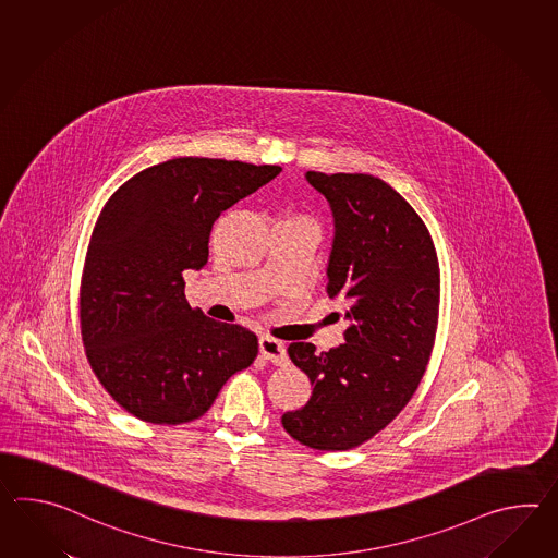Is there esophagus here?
Returning a JSON list of instances; mask_svg holds the SVG:
<instances>
[{"label":"esophagus","instance_id":"1","mask_svg":"<svg viewBox=\"0 0 558 558\" xmlns=\"http://www.w3.org/2000/svg\"><path fill=\"white\" fill-rule=\"evenodd\" d=\"M258 347H260V354L266 360H270L272 364H278V366H282L288 362V356H286V348L280 340H276V338H270V336H262L260 342H258Z\"/></svg>","mask_w":558,"mask_h":558}]
</instances>
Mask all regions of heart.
I'll return each instance as SVG.
<instances>
[{
  "label": "heart",
  "instance_id": "1",
  "mask_svg": "<svg viewBox=\"0 0 558 558\" xmlns=\"http://www.w3.org/2000/svg\"><path fill=\"white\" fill-rule=\"evenodd\" d=\"M284 220H292V222L308 223V226H314V223L310 222L306 216H300V214H294V216H290V218H284Z\"/></svg>",
  "mask_w": 558,
  "mask_h": 558
}]
</instances>
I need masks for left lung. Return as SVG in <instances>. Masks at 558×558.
Instances as JSON below:
<instances>
[{
	"label": "left lung",
	"instance_id": "8db88e82",
	"mask_svg": "<svg viewBox=\"0 0 558 558\" xmlns=\"http://www.w3.org/2000/svg\"><path fill=\"white\" fill-rule=\"evenodd\" d=\"M328 199L335 240L326 294L347 310L344 344L288 354L312 383L286 433L316 450H348L397 418L421 385L438 324L440 270L433 238L407 199L368 173L306 172Z\"/></svg>",
	"mask_w": 558,
	"mask_h": 558
}]
</instances>
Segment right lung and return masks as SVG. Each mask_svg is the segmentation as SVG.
<instances>
[{
    "instance_id": "add662e5",
    "label": "right lung",
    "mask_w": 558,
    "mask_h": 558,
    "mask_svg": "<svg viewBox=\"0 0 558 558\" xmlns=\"http://www.w3.org/2000/svg\"><path fill=\"white\" fill-rule=\"evenodd\" d=\"M280 172L173 158L136 173L106 202L80 288L82 340L101 386L140 421H196L256 359V335L190 308L182 274L208 262L218 216Z\"/></svg>"
}]
</instances>
